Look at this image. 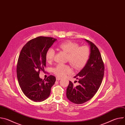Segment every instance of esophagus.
Wrapping results in <instances>:
<instances>
[{
	"mask_svg": "<svg viewBox=\"0 0 125 125\" xmlns=\"http://www.w3.org/2000/svg\"><path fill=\"white\" fill-rule=\"evenodd\" d=\"M61 79V78H59V77H56V80H57V81H59V80H60Z\"/></svg>",
	"mask_w": 125,
	"mask_h": 125,
	"instance_id": "esophagus-1",
	"label": "esophagus"
}]
</instances>
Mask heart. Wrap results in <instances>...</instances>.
Here are the masks:
<instances>
[{"label": "heart", "instance_id": "1", "mask_svg": "<svg viewBox=\"0 0 125 125\" xmlns=\"http://www.w3.org/2000/svg\"><path fill=\"white\" fill-rule=\"evenodd\" d=\"M58 47L68 53L67 61L76 70H80L85 66L90 56V51L88 46H79L78 43L72 41L62 42ZM54 55L55 51L52 48L48 49L45 54L46 61L48 63L52 62L54 60ZM53 72L58 77H63L70 74L72 70L68 65L60 64L53 68Z\"/></svg>", "mask_w": 125, "mask_h": 125}]
</instances>
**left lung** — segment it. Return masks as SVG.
<instances>
[{
	"mask_svg": "<svg viewBox=\"0 0 125 125\" xmlns=\"http://www.w3.org/2000/svg\"><path fill=\"white\" fill-rule=\"evenodd\" d=\"M85 40L90 45V57L84 68L74 77L79 80V84L75 87L69 81L66 92L68 99L78 104L94 97L101 84L104 73V65L99 49L94 43Z\"/></svg>",
	"mask_w": 125,
	"mask_h": 125,
	"instance_id": "1",
	"label": "left lung"
}]
</instances>
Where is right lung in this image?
<instances>
[{
  "label": "right lung",
  "instance_id": "right-lung-1",
  "mask_svg": "<svg viewBox=\"0 0 125 125\" xmlns=\"http://www.w3.org/2000/svg\"><path fill=\"white\" fill-rule=\"evenodd\" d=\"M56 40L46 37L33 39L23 46L20 53L17 65L18 81L24 94L34 101L47 99L56 81L52 75L43 80L39 74L46 66V51Z\"/></svg>",
  "mask_w": 125,
  "mask_h": 125
}]
</instances>
